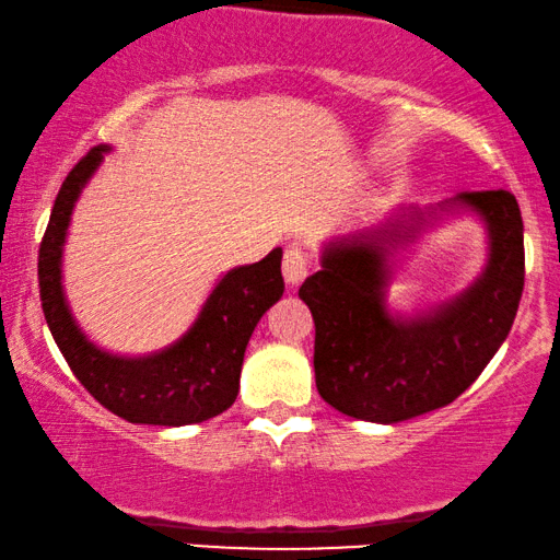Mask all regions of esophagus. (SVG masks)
Segmentation results:
<instances>
[{
    "instance_id": "esophagus-1",
    "label": "esophagus",
    "mask_w": 560,
    "mask_h": 560,
    "mask_svg": "<svg viewBox=\"0 0 560 560\" xmlns=\"http://www.w3.org/2000/svg\"><path fill=\"white\" fill-rule=\"evenodd\" d=\"M282 278H285L290 288L301 285L308 278V255L303 249L290 247L285 252V257H282Z\"/></svg>"
}]
</instances>
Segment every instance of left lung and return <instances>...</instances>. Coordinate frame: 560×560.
<instances>
[{
	"instance_id": "obj_1",
	"label": "left lung",
	"mask_w": 560,
	"mask_h": 560,
	"mask_svg": "<svg viewBox=\"0 0 560 560\" xmlns=\"http://www.w3.org/2000/svg\"><path fill=\"white\" fill-rule=\"evenodd\" d=\"M462 210L488 229L486 270L446 304L412 317L389 314L394 252ZM523 285V217L510 190H474L428 211L400 206L377 224L334 236L320 270L298 290L316 324L320 397L343 416L385 425L454 402L508 339Z\"/></svg>"
}]
</instances>
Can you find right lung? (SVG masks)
<instances>
[{
  "instance_id": "1",
  "label": "right lung",
  "mask_w": 560,
  "mask_h": 560,
  "mask_svg": "<svg viewBox=\"0 0 560 560\" xmlns=\"http://www.w3.org/2000/svg\"><path fill=\"white\" fill-rule=\"evenodd\" d=\"M109 150L98 144L81 158L52 203L37 257L45 320L81 385L114 416L148 425L203 423L236 400L249 336L285 290L282 249L229 270L206 298L194 326L171 347L148 357L109 354L75 324L60 270L73 206Z\"/></svg>"
}]
</instances>
